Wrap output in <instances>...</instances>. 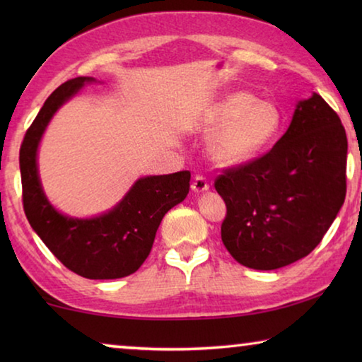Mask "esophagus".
<instances>
[{
    "mask_svg": "<svg viewBox=\"0 0 362 362\" xmlns=\"http://www.w3.org/2000/svg\"><path fill=\"white\" fill-rule=\"evenodd\" d=\"M192 188H193V192H196V193L207 192V189H209V182H207L204 175H196L193 183H192Z\"/></svg>",
    "mask_w": 362,
    "mask_h": 362,
    "instance_id": "1",
    "label": "esophagus"
}]
</instances>
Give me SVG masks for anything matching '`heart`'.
Instances as JSON below:
<instances>
[{"label": "heart", "mask_w": 362, "mask_h": 362, "mask_svg": "<svg viewBox=\"0 0 362 362\" xmlns=\"http://www.w3.org/2000/svg\"><path fill=\"white\" fill-rule=\"evenodd\" d=\"M279 122L272 102L257 100L247 93L231 94L207 115L206 124L211 129L220 127L207 144L209 156L223 166L246 163L272 142Z\"/></svg>", "instance_id": "obj_1"}]
</instances>
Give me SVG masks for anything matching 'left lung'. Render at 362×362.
Masks as SVG:
<instances>
[{
    "instance_id": "obj_1",
    "label": "left lung",
    "mask_w": 362,
    "mask_h": 362,
    "mask_svg": "<svg viewBox=\"0 0 362 362\" xmlns=\"http://www.w3.org/2000/svg\"><path fill=\"white\" fill-rule=\"evenodd\" d=\"M345 127L320 94L300 100L273 148L216 179L226 204L222 241L233 259L276 269L308 255L346 194Z\"/></svg>"
}]
</instances>
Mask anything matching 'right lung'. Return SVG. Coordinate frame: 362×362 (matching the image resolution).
Segmentation results:
<instances>
[{"instance_id": "1", "label": "right lung", "mask_w": 362, "mask_h": 362, "mask_svg": "<svg viewBox=\"0 0 362 362\" xmlns=\"http://www.w3.org/2000/svg\"><path fill=\"white\" fill-rule=\"evenodd\" d=\"M93 81L79 76L59 86L28 127L19 158L22 201L32 228L66 268L88 279H116L136 273L146 260L163 217L187 198L192 174L142 177L119 204L94 218L66 217L54 209L41 188L36 151L54 113Z\"/></svg>"}]
</instances>
